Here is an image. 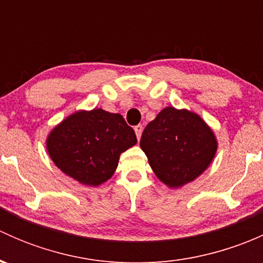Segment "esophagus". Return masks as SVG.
<instances>
[{
	"instance_id": "obj_1",
	"label": "esophagus",
	"mask_w": 263,
	"mask_h": 263,
	"mask_svg": "<svg viewBox=\"0 0 263 263\" xmlns=\"http://www.w3.org/2000/svg\"><path fill=\"white\" fill-rule=\"evenodd\" d=\"M135 132H136L137 140H140V137H141V134H142V126H141V124H137V126L135 127Z\"/></svg>"
}]
</instances>
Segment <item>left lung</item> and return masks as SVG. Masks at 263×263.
I'll list each match as a JSON object with an SVG mask.
<instances>
[{
  "instance_id": "1",
  "label": "left lung",
  "mask_w": 263,
  "mask_h": 263,
  "mask_svg": "<svg viewBox=\"0 0 263 263\" xmlns=\"http://www.w3.org/2000/svg\"><path fill=\"white\" fill-rule=\"evenodd\" d=\"M140 146L156 177L168 187L179 188L208 169L217 141L200 116L166 107L145 127Z\"/></svg>"
}]
</instances>
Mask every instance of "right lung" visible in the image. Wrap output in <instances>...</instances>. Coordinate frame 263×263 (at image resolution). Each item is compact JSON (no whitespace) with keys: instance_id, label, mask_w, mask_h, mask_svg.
Returning a JSON list of instances; mask_svg holds the SVG:
<instances>
[{"instance_id":"add662e5","label":"right lung","mask_w":263,"mask_h":263,"mask_svg":"<svg viewBox=\"0 0 263 263\" xmlns=\"http://www.w3.org/2000/svg\"><path fill=\"white\" fill-rule=\"evenodd\" d=\"M136 142L123 117L95 108L78 110L57 124L47 137V150L63 173L97 187L113 176L119 155Z\"/></svg>"}]
</instances>
